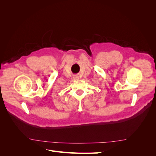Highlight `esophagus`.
I'll list each match as a JSON object with an SVG mask.
<instances>
[{"label":"esophagus","mask_w":156,"mask_h":156,"mask_svg":"<svg viewBox=\"0 0 156 156\" xmlns=\"http://www.w3.org/2000/svg\"><path fill=\"white\" fill-rule=\"evenodd\" d=\"M73 78H74V79H76V80H77V79H79V77H78V76H75V77H73Z\"/></svg>","instance_id":"1"}]
</instances>
